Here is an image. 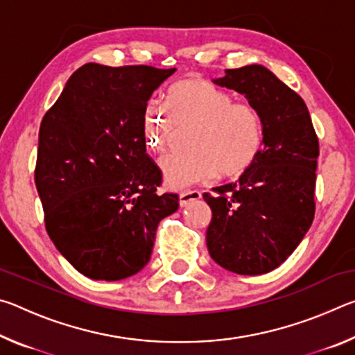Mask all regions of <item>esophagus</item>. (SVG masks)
Returning a JSON list of instances; mask_svg holds the SVG:
<instances>
[{
  "instance_id": "1",
  "label": "esophagus",
  "mask_w": 355,
  "mask_h": 355,
  "mask_svg": "<svg viewBox=\"0 0 355 355\" xmlns=\"http://www.w3.org/2000/svg\"><path fill=\"white\" fill-rule=\"evenodd\" d=\"M200 197H202V194L199 191H194V189H192V191H182V192H180V205L186 207L189 202L200 199Z\"/></svg>"
}]
</instances>
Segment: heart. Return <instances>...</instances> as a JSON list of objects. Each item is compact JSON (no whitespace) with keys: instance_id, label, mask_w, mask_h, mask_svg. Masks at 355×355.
Returning <instances> with one entry per match:
<instances>
[{"instance_id":"obj_1","label":"heart","mask_w":355,"mask_h":355,"mask_svg":"<svg viewBox=\"0 0 355 355\" xmlns=\"http://www.w3.org/2000/svg\"><path fill=\"white\" fill-rule=\"evenodd\" d=\"M178 131L191 130L184 147L159 159L164 183L173 189L219 178L244 175L260 158L264 123L250 101H235L230 92L202 78H183L166 95V110L148 101L142 112V135L155 153L169 148Z\"/></svg>"}]
</instances>
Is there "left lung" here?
<instances>
[{"instance_id": "obj_1", "label": "left lung", "mask_w": 355, "mask_h": 355, "mask_svg": "<svg viewBox=\"0 0 355 355\" xmlns=\"http://www.w3.org/2000/svg\"><path fill=\"white\" fill-rule=\"evenodd\" d=\"M214 83L258 107L264 147L239 182L203 194L213 213L208 252L227 271L266 274L293 254L313 222L320 142L300 95L263 65L227 69Z\"/></svg>"}]
</instances>
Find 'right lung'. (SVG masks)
Masks as SVG:
<instances>
[{
  "label": "right lung",
  "mask_w": 355,
  "mask_h": 355,
  "mask_svg": "<svg viewBox=\"0 0 355 355\" xmlns=\"http://www.w3.org/2000/svg\"><path fill=\"white\" fill-rule=\"evenodd\" d=\"M175 69L84 64L42 119L34 180L45 228L78 272L120 280L152 255L177 194H158L159 167L146 152L142 112Z\"/></svg>",
  "instance_id": "right-lung-1"
}]
</instances>
